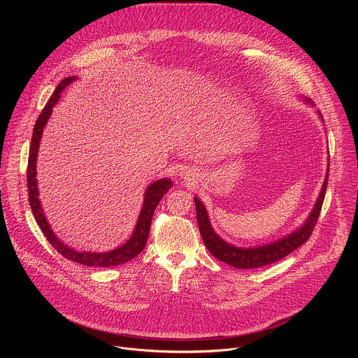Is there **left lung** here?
<instances>
[{"label":"left lung","mask_w":358,"mask_h":358,"mask_svg":"<svg viewBox=\"0 0 358 358\" xmlns=\"http://www.w3.org/2000/svg\"><path fill=\"white\" fill-rule=\"evenodd\" d=\"M319 116L323 119L320 112H319ZM327 180H329V169L326 173L322 191L315 203V208L312 210L309 218L306 220V222L299 229L286 235L282 239H278L275 242L257 246V248H239L220 238L211 227V222H210L207 210L203 207V203L201 202V199L194 196L195 210H196V222H198L202 241L206 243L207 249L211 252L213 257H215L218 261L225 262L227 265H231L234 268L253 269V268H262V266L275 264L283 259L285 257H287L290 252H293L303 243L308 242V239L310 238L322 211L326 188H327Z\"/></svg>","instance_id":"obj_1"}]
</instances>
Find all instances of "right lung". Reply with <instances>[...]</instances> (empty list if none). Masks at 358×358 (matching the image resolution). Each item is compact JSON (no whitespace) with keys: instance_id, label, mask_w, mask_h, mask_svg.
<instances>
[{"instance_id":"obj_1","label":"right lung","mask_w":358,"mask_h":358,"mask_svg":"<svg viewBox=\"0 0 358 358\" xmlns=\"http://www.w3.org/2000/svg\"><path fill=\"white\" fill-rule=\"evenodd\" d=\"M75 79H76V76L65 78L57 86L54 94L50 96V99L48 100V103L42 109V112H41V115H39V117H38V120L34 126L31 147H29V157H28V170H27L29 206H31L32 214H34L35 221L39 225L41 231L43 232V235L46 236L49 243L52 245L62 255V257H65L66 259L73 261L76 264L85 265V266H99V268L117 266V265H123V264L131 261L144 249L147 238H148L150 227H151L152 214H155V210L159 206V202L162 201V198L164 196V194H167V191L171 188L173 181L169 180V178H162V180H157V181L151 182L148 185V188L144 192V202H143V207H141L134 232L130 236V239L126 243H123L122 246H119L113 250H109V252H100V253H97V252H79V250L72 249L71 246L65 245L62 241L58 239V236L54 234L52 229H50L45 215H43V211H42V207H41V201L38 198L36 157H38V148H39L42 131H43V127H45L50 113H52V108L58 103L62 90L71 82H73Z\"/></svg>"}]
</instances>
